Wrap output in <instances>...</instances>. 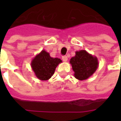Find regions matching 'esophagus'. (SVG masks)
Masks as SVG:
<instances>
[{
    "instance_id": "esophagus-1",
    "label": "esophagus",
    "mask_w": 121,
    "mask_h": 121,
    "mask_svg": "<svg viewBox=\"0 0 121 121\" xmlns=\"http://www.w3.org/2000/svg\"><path fill=\"white\" fill-rule=\"evenodd\" d=\"M62 60L64 61V62H66L67 61V57L66 56H62Z\"/></svg>"
}]
</instances>
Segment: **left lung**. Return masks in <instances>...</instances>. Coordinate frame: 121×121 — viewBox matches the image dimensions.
Masks as SVG:
<instances>
[{"mask_svg": "<svg viewBox=\"0 0 121 121\" xmlns=\"http://www.w3.org/2000/svg\"><path fill=\"white\" fill-rule=\"evenodd\" d=\"M76 54L70 60L74 76L79 80H85L91 76L99 67V61L94 56L85 50L76 51Z\"/></svg>", "mask_w": 121, "mask_h": 121, "instance_id": "1", "label": "left lung"}]
</instances>
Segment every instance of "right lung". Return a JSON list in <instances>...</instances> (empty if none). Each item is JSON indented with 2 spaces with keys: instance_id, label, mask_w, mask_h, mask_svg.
Segmentation results:
<instances>
[{
  "instance_id": "right-lung-1",
  "label": "right lung",
  "mask_w": 121,
  "mask_h": 121,
  "mask_svg": "<svg viewBox=\"0 0 121 121\" xmlns=\"http://www.w3.org/2000/svg\"><path fill=\"white\" fill-rule=\"evenodd\" d=\"M62 62L60 58L50 57L49 53L43 50L31 61V67L37 78L46 81L52 77L56 68Z\"/></svg>"
}]
</instances>
